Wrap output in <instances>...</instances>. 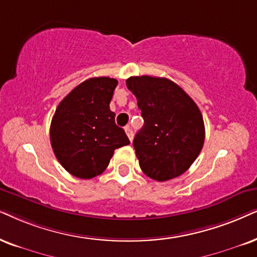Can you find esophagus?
Listing matches in <instances>:
<instances>
[{"label": "esophagus", "mask_w": 257, "mask_h": 257, "mask_svg": "<svg viewBox=\"0 0 257 257\" xmlns=\"http://www.w3.org/2000/svg\"><path fill=\"white\" fill-rule=\"evenodd\" d=\"M124 131H125V134H126V136H128L129 138V140H133V136H134V134H133V131H132V128L129 125H126L125 128H124Z\"/></svg>", "instance_id": "obj_1"}]
</instances>
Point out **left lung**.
Returning <instances> with one entry per match:
<instances>
[{"instance_id":"1","label":"left lung","mask_w":257,"mask_h":257,"mask_svg":"<svg viewBox=\"0 0 257 257\" xmlns=\"http://www.w3.org/2000/svg\"><path fill=\"white\" fill-rule=\"evenodd\" d=\"M125 83L145 121L133 141L142 172L158 181L179 177L196 160L205 140L199 108L167 78L131 77Z\"/></svg>"}]
</instances>
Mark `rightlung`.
Masks as SVG:
<instances>
[{"mask_svg":"<svg viewBox=\"0 0 257 257\" xmlns=\"http://www.w3.org/2000/svg\"><path fill=\"white\" fill-rule=\"evenodd\" d=\"M117 80L90 78L61 100L51 122L54 155L74 177L91 179L108 167L115 149L131 144L110 110Z\"/></svg>","mask_w":257,"mask_h":257,"instance_id":"right-lung-1","label":"right lung"}]
</instances>
